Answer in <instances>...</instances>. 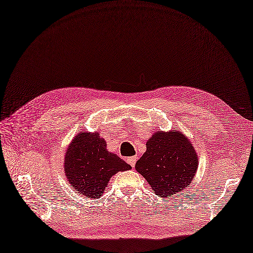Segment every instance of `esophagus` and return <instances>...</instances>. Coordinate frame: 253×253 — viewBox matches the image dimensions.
<instances>
[{
    "instance_id": "1",
    "label": "esophagus",
    "mask_w": 253,
    "mask_h": 253,
    "mask_svg": "<svg viewBox=\"0 0 253 253\" xmlns=\"http://www.w3.org/2000/svg\"><path fill=\"white\" fill-rule=\"evenodd\" d=\"M136 161H137V158H136V157H130V158L127 159V163L129 164V165L131 166V168H135Z\"/></svg>"
}]
</instances>
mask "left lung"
Returning a JSON list of instances; mask_svg holds the SVG:
<instances>
[{
  "instance_id": "left-lung-1",
  "label": "left lung",
  "mask_w": 253,
  "mask_h": 253,
  "mask_svg": "<svg viewBox=\"0 0 253 253\" xmlns=\"http://www.w3.org/2000/svg\"><path fill=\"white\" fill-rule=\"evenodd\" d=\"M198 168V157L180 131H157L147 142V151L137 161L136 169L161 198L178 193L190 185Z\"/></svg>"
}]
</instances>
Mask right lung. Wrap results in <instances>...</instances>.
<instances>
[{
	"label": "right lung",
	"instance_id": "add662e5",
	"mask_svg": "<svg viewBox=\"0 0 253 253\" xmlns=\"http://www.w3.org/2000/svg\"><path fill=\"white\" fill-rule=\"evenodd\" d=\"M64 164L74 189L79 195L93 199L102 196L113 175L131 169L120 157L107 151L105 140L96 132H80L75 137Z\"/></svg>",
	"mask_w": 253,
	"mask_h": 253
}]
</instances>
